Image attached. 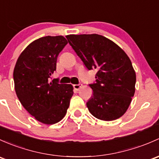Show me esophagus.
<instances>
[{"instance_id": "esophagus-1", "label": "esophagus", "mask_w": 159, "mask_h": 159, "mask_svg": "<svg viewBox=\"0 0 159 159\" xmlns=\"http://www.w3.org/2000/svg\"><path fill=\"white\" fill-rule=\"evenodd\" d=\"M73 87H74V88H75V90H77V91H78V90H79L80 88H81V87H82V84H74V85H73Z\"/></svg>"}]
</instances>
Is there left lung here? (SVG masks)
Segmentation results:
<instances>
[{
	"label": "left lung",
	"instance_id": "1",
	"mask_svg": "<svg viewBox=\"0 0 159 159\" xmlns=\"http://www.w3.org/2000/svg\"><path fill=\"white\" fill-rule=\"evenodd\" d=\"M67 39L88 70L97 71L93 95L87 102L98 119L111 121L126 112L135 93L136 76L129 58L118 45L101 35H68Z\"/></svg>",
	"mask_w": 159,
	"mask_h": 159
}]
</instances>
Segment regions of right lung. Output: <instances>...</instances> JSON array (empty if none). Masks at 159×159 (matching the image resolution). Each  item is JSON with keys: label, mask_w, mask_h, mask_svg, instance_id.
Wrapping results in <instances>:
<instances>
[{"label": "right lung", "mask_w": 159, "mask_h": 159, "mask_svg": "<svg viewBox=\"0 0 159 159\" xmlns=\"http://www.w3.org/2000/svg\"><path fill=\"white\" fill-rule=\"evenodd\" d=\"M67 43L62 36L34 40L20 55L13 70L18 99L30 114L44 124H55L64 118L73 95L71 84L49 81Z\"/></svg>", "instance_id": "obj_1"}]
</instances>
